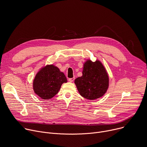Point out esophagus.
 <instances>
[{
	"label": "esophagus",
	"mask_w": 147,
	"mask_h": 147,
	"mask_svg": "<svg viewBox=\"0 0 147 147\" xmlns=\"http://www.w3.org/2000/svg\"><path fill=\"white\" fill-rule=\"evenodd\" d=\"M74 79H75L74 77H73V78H69V81L70 82H73L74 80Z\"/></svg>",
	"instance_id": "obj_1"
}]
</instances>
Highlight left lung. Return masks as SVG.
<instances>
[{"mask_svg":"<svg viewBox=\"0 0 147 147\" xmlns=\"http://www.w3.org/2000/svg\"><path fill=\"white\" fill-rule=\"evenodd\" d=\"M82 73L74 81L80 94L90 100L101 97L109 85V76L102 63L88 60L84 64Z\"/></svg>","mask_w":147,"mask_h":147,"instance_id":"1","label":"left lung"}]
</instances>
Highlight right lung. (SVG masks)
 I'll return each mask as SVG.
<instances>
[{
    "instance_id": "add662e5",
    "label": "right lung",
    "mask_w": 147,
    "mask_h": 147,
    "mask_svg": "<svg viewBox=\"0 0 147 147\" xmlns=\"http://www.w3.org/2000/svg\"><path fill=\"white\" fill-rule=\"evenodd\" d=\"M67 80L63 72L53 65H47L40 70L33 81L34 92L44 100H49L57 94L63 83Z\"/></svg>"
}]
</instances>
